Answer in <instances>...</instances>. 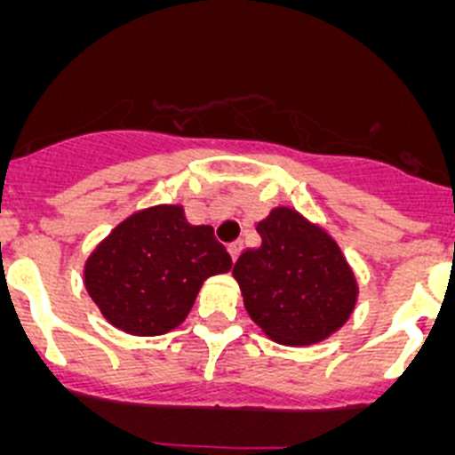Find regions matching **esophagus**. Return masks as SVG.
<instances>
[{"mask_svg": "<svg viewBox=\"0 0 455 455\" xmlns=\"http://www.w3.org/2000/svg\"><path fill=\"white\" fill-rule=\"evenodd\" d=\"M228 256H231V260H235L237 256H240V251H243V243H240V240H235V243H231L228 244Z\"/></svg>", "mask_w": 455, "mask_h": 455, "instance_id": "34e87169", "label": "esophagus"}]
</instances>
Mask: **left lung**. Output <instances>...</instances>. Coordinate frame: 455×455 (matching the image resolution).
Returning <instances> with one entry per match:
<instances>
[{"label":"left lung","instance_id":"obj_1","mask_svg":"<svg viewBox=\"0 0 455 455\" xmlns=\"http://www.w3.org/2000/svg\"><path fill=\"white\" fill-rule=\"evenodd\" d=\"M260 247L233 265L249 317L278 345L306 347L347 324L358 281L338 243L294 208L276 206L256 224Z\"/></svg>","mask_w":455,"mask_h":455}]
</instances>
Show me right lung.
Wrapping results in <instances>:
<instances>
[{"mask_svg":"<svg viewBox=\"0 0 455 455\" xmlns=\"http://www.w3.org/2000/svg\"><path fill=\"white\" fill-rule=\"evenodd\" d=\"M212 228L195 227L183 206L142 208L92 249L84 285L108 324L129 335H163L190 313L204 281L231 269Z\"/></svg>","mask_w":455,"mask_h":455,"instance_id":"add662e5","label":"right lung"}]
</instances>
